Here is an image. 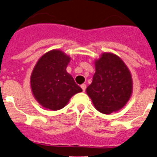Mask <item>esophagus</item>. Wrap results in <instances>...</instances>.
Instances as JSON below:
<instances>
[{
	"mask_svg": "<svg viewBox=\"0 0 157 157\" xmlns=\"http://www.w3.org/2000/svg\"><path fill=\"white\" fill-rule=\"evenodd\" d=\"M81 88H82V91H85V89H86V85L85 84H82V85H81Z\"/></svg>",
	"mask_w": 157,
	"mask_h": 157,
	"instance_id": "esophagus-1",
	"label": "esophagus"
}]
</instances>
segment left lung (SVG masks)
Listing matches in <instances>:
<instances>
[{
  "mask_svg": "<svg viewBox=\"0 0 157 157\" xmlns=\"http://www.w3.org/2000/svg\"><path fill=\"white\" fill-rule=\"evenodd\" d=\"M86 92L101 113L108 114L118 111L131 95L129 69L117 56L105 52L95 62V73Z\"/></svg>",
  "mask_w": 157,
  "mask_h": 157,
  "instance_id": "1",
  "label": "left lung"
}]
</instances>
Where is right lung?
Listing matches in <instances>:
<instances>
[{"mask_svg": "<svg viewBox=\"0 0 157 157\" xmlns=\"http://www.w3.org/2000/svg\"><path fill=\"white\" fill-rule=\"evenodd\" d=\"M70 58L60 50H52L39 59L32 72L30 85L37 101L46 108H64L72 95L82 91L66 67Z\"/></svg>", "mask_w": 157, "mask_h": 157, "instance_id": "right-lung-1", "label": "right lung"}]
</instances>
